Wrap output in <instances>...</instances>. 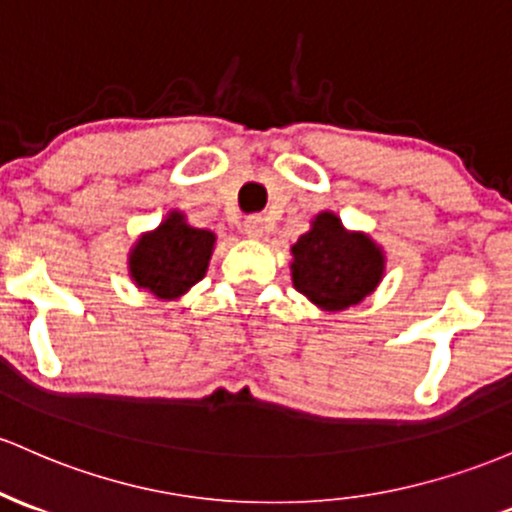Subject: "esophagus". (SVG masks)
I'll use <instances>...</instances> for the list:
<instances>
[{
  "label": "esophagus",
  "instance_id": "obj_1",
  "mask_svg": "<svg viewBox=\"0 0 512 512\" xmlns=\"http://www.w3.org/2000/svg\"><path fill=\"white\" fill-rule=\"evenodd\" d=\"M245 235L252 240H260L262 235H265V218H262L260 213H255V216H247Z\"/></svg>",
  "mask_w": 512,
  "mask_h": 512
}]
</instances>
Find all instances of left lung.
Instances as JSON below:
<instances>
[{
    "label": "left lung",
    "mask_w": 512,
    "mask_h": 512,
    "mask_svg": "<svg viewBox=\"0 0 512 512\" xmlns=\"http://www.w3.org/2000/svg\"><path fill=\"white\" fill-rule=\"evenodd\" d=\"M296 291L328 311L355 306L372 294L384 274V255L367 235L347 233L340 218L320 213L313 228L291 247Z\"/></svg>",
    "instance_id": "8db88e82"
}]
</instances>
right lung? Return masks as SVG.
I'll list each match as a JSON object with an SVG mask.
<instances>
[{
  "mask_svg": "<svg viewBox=\"0 0 512 512\" xmlns=\"http://www.w3.org/2000/svg\"><path fill=\"white\" fill-rule=\"evenodd\" d=\"M213 243L216 235L211 230L187 226L182 213H172L133 247L131 277L157 299H174L204 279Z\"/></svg>",
  "mask_w": 512,
  "mask_h": 512,
  "instance_id": "add662e5",
  "label": "right lung"
}]
</instances>
